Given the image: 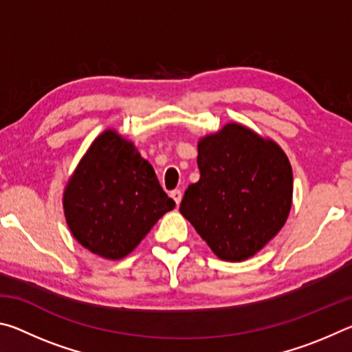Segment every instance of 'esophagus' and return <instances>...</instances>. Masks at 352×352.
<instances>
[{
  "label": "esophagus",
  "instance_id": "34e87169",
  "mask_svg": "<svg viewBox=\"0 0 352 352\" xmlns=\"http://www.w3.org/2000/svg\"><path fill=\"white\" fill-rule=\"evenodd\" d=\"M170 197L175 200V204H177V205H180L182 197H183L182 190H180V189H174V190H172V192H170Z\"/></svg>",
  "mask_w": 352,
  "mask_h": 352
}]
</instances>
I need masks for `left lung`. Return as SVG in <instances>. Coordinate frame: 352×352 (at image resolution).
<instances>
[{
	"label": "left lung",
	"mask_w": 352,
	"mask_h": 352,
	"mask_svg": "<svg viewBox=\"0 0 352 352\" xmlns=\"http://www.w3.org/2000/svg\"><path fill=\"white\" fill-rule=\"evenodd\" d=\"M200 180L180 205L212 253L242 262L261 252L287 222L294 175L281 146L228 122L197 144Z\"/></svg>",
	"instance_id": "obj_1"
}]
</instances>
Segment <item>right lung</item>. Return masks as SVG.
Segmentation results:
<instances>
[{
    "mask_svg": "<svg viewBox=\"0 0 352 352\" xmlns=\"http://www.w3.org/2000/svg\"><path fill=\"white\" fill-rule=\"evenodd\" d=\"M175 201L132 141L107 129L91 142L63 190L74 239L104 259L126 258Z\"/></svg>",
    "mask_w": 352,
    "mask_h": 352,
    "instance_id": "1",
    "label": "right lung"
}]
</instances>
